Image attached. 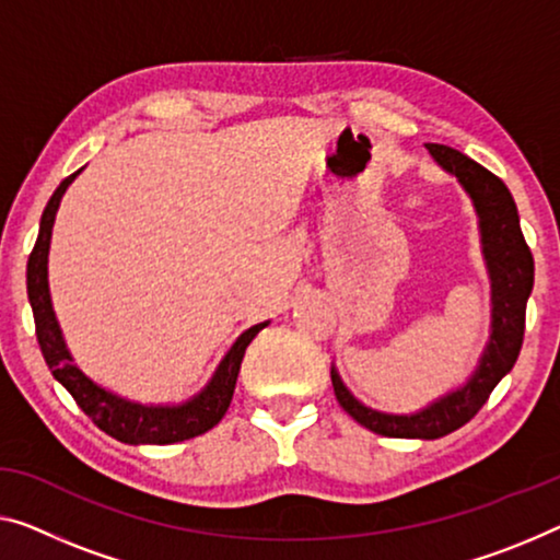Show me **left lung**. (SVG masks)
I'll return each mask as SVG.
<instances>
[{"instance_id": "left-lung-1", "label": "left lung", "mask_w": 560, "mask_h": 560, "mask_svg": "<svg viewBox=\"0 0 560 560\" xmlns=\"http://www.w3.org/2000/svg\"><path fill=\"white\" fill-rule=\"evenodd\" d=\"M424 148L430 150L442 171L455 175L478 213L482 258H486L490 277V304H493L490 339L482 349L478 366L463 387L447 392L445 397L412 415H389L362 405L331 366L334 395L345 412L352 415L362 428L385 438L438 440L470 422L488 402L490 392L518 360L525 331V304L533 291V254L523 238L518 208L505 183L463 155L460 150L438 143H428Z\"/></svg>"}]
</instances>
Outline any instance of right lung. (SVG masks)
Listing matches in <instances>:
<instances>
[{
    "label": "right lung",
    "instance_id": "add662e5",
    "mask_svg": "<svg viewBox=\"0 0 560 560\" xmlns=\"http://www.w3.org/2000/svg\"><path fill=\"white\" fill-rule=\"evenodd\" d=\"M74 175L57 186V190L49 198V203L42 213L39 221V236L37 244L32 248L27 261V296L32 304V314H35L37 327V341L42 349V357L52 372V377L70 392L80 410L93 420L100 430L107 435L125 442V445H171V442H183L190 438L203 435L221 422L226 415L233 389H236L238 370L244 362L246 347L269 322L256 324V327L246 329L241 337L233 341V347L223 357L221 364L215 366L213 377L208 385L190 397L183 405H140L122 399L113 392L95 385L93 380L85 377L78 364H74L70 349H67L60 324L55 319L52 299H49V283H47V256H49V238H52V226L57 208L65 190L74 180Z\"/></svg>",
    "mask_w": 560,
    "mask_h": 560
}]
</instances>
